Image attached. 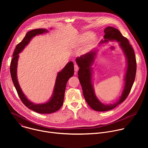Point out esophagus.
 <instances>
[{
    "mask_svg": "<svg viewBox=\"0 0 148 148\" xmlns=\"http://www.w3.org/2000/svg\"><path fill=\"white\" fill-rule=\"evenodd\" d=\"M78 69H79V67H78V66L77 65V64H74V71H75V72H77L78 71Z\"/></svg>",
    "mask_w": 148,
    "mask_h": 148,
    "instance_id": "esophagus-1",
    "label": "esophagus"
}]
</instances>
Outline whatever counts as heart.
<instances>
[{
  "label": "heart",
  "instance_id": "b5f03b06",
  "mask_svg": "<svg viewBox=\"0 0 148 148\" xmlns=\"http://www.w3.org/2000/svg\"><path fill=\"white\" fill-rule=\"evenodd\" d=\"M92 36V34L91 33H87L86 34H85L84 36V38H89Z\"/></svg>",
  "mask_w": 148,
  "mask_h": 148
}]
</instances>
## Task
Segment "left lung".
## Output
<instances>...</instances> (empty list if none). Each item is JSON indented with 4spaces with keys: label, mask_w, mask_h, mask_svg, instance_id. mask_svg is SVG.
Returning a JSON list of instances; mask_svg holds the SVG:
<instances>
[{
    "label": "left lung",
    "mask_w": 148,
    "mask_h": 148,
    "mask_svg": "<svg viewBox=\"0 0 148 148\" xmlns=\"http://www.w3.org/2000/svg\"><path fill=\"white\" fill-rule=\"evenodd\" d=\"M104 40H102L100 44L107 43L108 40H115L119 43L127 61V70L125 77V87L121 96L116 102L112 104L105 105L99 101L95 95L92 85V69L91 66L94 63L95 50L82 55L76 58V62L79 67L78 75L82 89L83 95L89 106L97 111H107L117 107L123 102L128 96L135 81L136 71V61L134 50L130 44L128 40L123 37L121 32L113 27H107L104 30Z\"/></svg>",
    "instance_id": "obj_1"
}]
</instances>
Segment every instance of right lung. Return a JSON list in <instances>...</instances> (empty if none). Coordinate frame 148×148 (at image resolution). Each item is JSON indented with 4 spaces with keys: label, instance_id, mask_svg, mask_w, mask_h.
Instances as JSON below:
<instances>
[{
    "label": "right lung",
    "instance_id": "right-lung-1",
    "mask_svg": "<svg viewBox=\"0 0 148 148\" xmlns=\"http://www.w3.org/2000/svg\"><path fill=\"white\" fill-rule=\"evenodd\" d=\"M48 32L46 29H37L27 33L23 40L18 43L13 54V58L10 62V74L15 88L21 101L28 108L40 114H51L58 111L62 105L64 98L66 84L70 77L74 75V64L73 61L67 63L60 72L58 73L53 95L51 99L45 103L35 104L30 102L21 90L17 78V67L18 54L28 45L30 40L36 35Z\"/></svg>",
    "mask_w": 148,
    "mask_h": 148
}]
</instances>
